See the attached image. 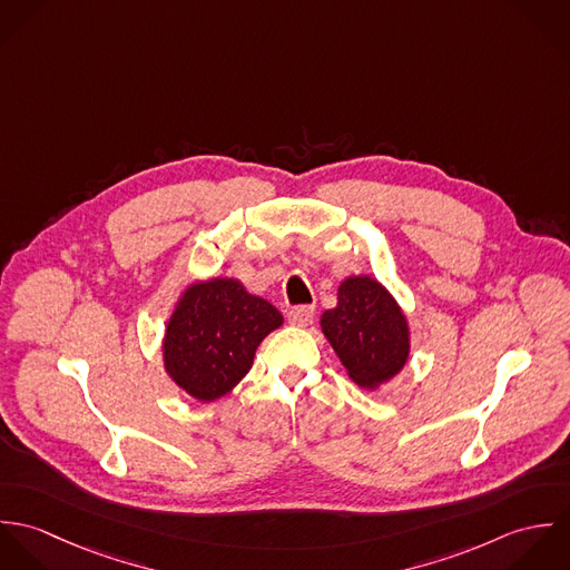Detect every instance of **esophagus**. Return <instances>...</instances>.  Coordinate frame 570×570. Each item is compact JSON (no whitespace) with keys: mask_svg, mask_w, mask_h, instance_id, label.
Returning a JSON list of instances; mask_svg holds the SVG:
<instances>
[{"mask_svg":"<svg viewBox=\"0 0 570 570\" xmlns=\"http://www.w3.org/2000/svg\"><path fill=\"white\" fill-rule=\"evenodd\" d=\"M314 316H316V309L312 307V305H298V307H294V309H289V314H287V318H289V323L296 326H307L312 325V321H314Z\"/></svg>","mask_w":570,"mask_h":570,"instance_id":"esophagus-1","label":"esophagus"}]
</instances>
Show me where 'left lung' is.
<instances>
[{"instance_id": "left-lung-1", "label": "left lung", "mask_w": 570, "mask_h": 570, "mask_svg": "<svg viewBox=\"0 0 570 570\" xmlns=\"http://www.w3.org/2000/svg\"><path fill=\"white\" fill-rule=\"evenodd\" d=\"M321 326L348 377L362 389L393 380L407 362L406 316L389 289L371 276H348L337 287V305Z\"/></svg>"}]
</instances>
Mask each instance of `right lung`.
Listing matches in <instances>:
<instances>
[{"label": "right lung", "instance_id": "1", "mask_svg": "<svg viewBox=\"0 0 570 570\" xmlns=\"http://www.w3.org/2000/svg\"><path fill=\"white\" fill-rule=\"evenodd\" d=\"M281 325V312L237 278L195 283L168 318L164 368L197 402H215L244 380L263 337Z\"/></svg>", "mask_w": 570, "mask_h": 570}]
</instances>
